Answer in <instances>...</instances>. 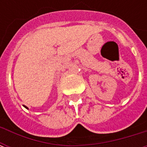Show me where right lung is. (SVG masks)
<instances>
[{
  "mask_svg": "<svg viewBox=\"0 0 147 147\" xmlns=\"http://www.w3.org/2000/svg\"><path fill=\"white\" fill-rule=\"evenodd\" d=\"M24 107H25V108H26V109H28V108H27V106H25V105H24Z\"/></svg>",
  "mask_w": 147,
  "mask_h": 147,
  "instance_id": "1",
  "label": "right lung"
}]
</instances>
